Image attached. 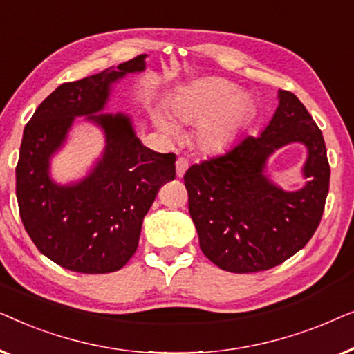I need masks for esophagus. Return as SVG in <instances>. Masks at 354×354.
Wrapping results in <instances>:
<instances>
[{"mask_svg": "<svg viewBox=\"0 0 354 354\" xmlns=\"http://www.w3.org/2000/svg\"><path fill=\"white\" fill-rule=\"evenodd\" d=\"M190 164H188V161L185 158H178L176 161V169H177V177H182L183 174L187 172V169Z\"/></svg>", "mask_w": 354, "mask_h": 354, "instance_id": "34e87169", "label": "esophagus"}]
</instances>
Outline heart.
<instances>
[{"label":"heart","mask_w":354,"mask_h":354,"mask_svg":"<svg viewBox=\"0 0 354 354\" xmlns=\"http://www.w3.org/2000/svg\"><path fill=\"white\" fill-rule=\"evenodd\" d=\"M221 77H206L183 86L172 100V115L180 124L201 122L196 130V142L205 153H219L239 138L248 122L250 96ZM154 124L161 132L178 135V127L161 113H154Z\"/></svg>","instance_id":"heart-1"}]
</instances>
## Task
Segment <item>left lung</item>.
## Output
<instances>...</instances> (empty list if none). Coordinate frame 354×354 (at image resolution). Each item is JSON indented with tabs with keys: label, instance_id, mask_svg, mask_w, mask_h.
<instances>
[{
	"label": "left lung",
	"instance_id": "left-lung-1",
	"mask_svg": "<svg viewBox=\"0 0 354 354\" xmlns=\"http://www.w3.org/2000/svg\"><path fill=\"white\" fill-rule=\"evenodd\" d=\"M279 106L259 137L192 166L183 176L200 248L222 270H268L304 248L321 222L330 167L322 132L301 101L279 90ZM307 148L305 185L285 191L265 174L277 149Z\"/></svg>",
	"mask_w": 354,
	"mask_h": 354
}]
</instances>
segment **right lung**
Returning a JSON list of instances; mask_svg holds the SVG:
<instances>
[{
    "instance_id": "obj_1",
    "label": "right lung",
    "mask_w": 354,
    "mask_h": 354,
    "mask_svg": "<svg viewBox=\"0 0 354 354\" xmlns=\"http://www.w3.org/2000/svg\"><path fill=\"white\" fill-rule=\"evenodd\" d=\"M140 55L100 74L62 84L38 106L24 129L16 167L22 224L41 254L82 274H108L127 264L159 188L176 178V154L140 142L132 118L103 113L113 85L147 67ZM77 117L104 132L105 148L80 181L59 184L50 159Z\"/></svg>"
}]
</instances>
